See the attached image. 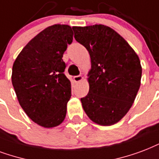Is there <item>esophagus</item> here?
I'll return each mask as SVG.
<instances>
[{"mask_svg": "<svg viewBox=\"0 0 159 159\" xmlns=\"http://www.w3.org/2000/svg\"><path fill=\"white\" fill-rule=\"evenodd\" d=\"M82 78H83V77H82L81 75H78V76H74V77H73V80H74L75 82H80V81H82Z\"/></svg>", "mask_w": 159, "mask_h": 159, "instance_id": "esophagus-1", "label": "esophagus"}]
</instances>
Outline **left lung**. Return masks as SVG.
<instances>
[{"label":"left lung","instance_id":"obj_1","mask_svg":"<svg viewBox=\"0 0 159 159\" xmlns=\"http://www.w3.org/2000/svg\"><path fill=\"white\" fill-rule=\"evenodd\" d=\"M74 37L88 51L92 68L82 107L94 123L112 125L133 105L140 88L142 66L136 52L108 26H73Z\"/></svg>","mask_w":159,"mask_h":159}]
</instances>
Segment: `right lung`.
<instances>
[{
	"label": "right lung",
	"instance_id": "1",
	"mask_svg": "<svg viewBox=\"0 0 159 159\" xmlns=\"http://www.w3.org/2000/svg\"><path fill=\"white\" fill-rule=\"evenodd\" d=\"M72 40L70 26H49L27 43L13 64L11 82L19 103L44 128L58 126L66 117L71 89L62 57Z\"/></svg>",
	"mask_w": 159,
	"mask_h": 159
}]
</instances>
